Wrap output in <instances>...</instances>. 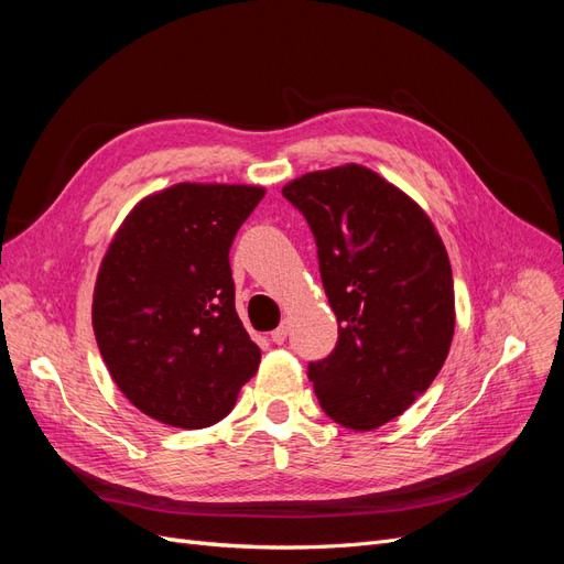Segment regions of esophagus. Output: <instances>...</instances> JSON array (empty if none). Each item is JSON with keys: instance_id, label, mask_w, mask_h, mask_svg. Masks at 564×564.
<instances>
[{"instance_id": "esophagus-1", "label": "esophagus", "mask_w": 564, "mask_h": 564, "mask_svg": "<svg viewBox=\"0 0 564 564\" xmlns=\"http://www.w3.org/2000/svg\"><path fill=\"white\" fill-rule=\"evenodd\" d=\"M286 334H289V319H282V324L280 327L270 334V340L272 344H278V346H282L284 340H286Z\"/></svg>"}]
</instances>
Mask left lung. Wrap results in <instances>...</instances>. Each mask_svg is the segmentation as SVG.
I'll list each match as a JSON object with an SVG mask.
<instances>
[{
	"label": "left lung",
	"instance_id": "left-lung-1",
	"mask_svg": "<svg viewBox=\"0 0 564 564\" xmlns=\"http://www.w3.org/2000/svg\"><path fill=\"white\" fill-rule=\"evenodd\" d=\"M282 195L315 235L338 319L329 357L308 365L324 414L373 431L429 390L454 336L445 245L419 204L360 164L294 178Z\"/></svg>",
	"mask_w": 564,
	"mask_h": 564
}]
</instances>
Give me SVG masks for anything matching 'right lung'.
<instances>
[{
    "mask_svg": "<svg viewBox=\"0 0 564 564\" xmlns=\"http://www.w3.org/2000/svg\"><path fill=\"white\" fill-rule=\"evenodd\" d=\"M259 185L176 183L141 199L100 263L91 322L124 398L174 429H207L253 377L261 350L235 311L230 247Z\"/></svg>",
    "mask_w": 564,
    "mask_h": 564,
    "instance_id": "add662e5",
    "label": "right lung"
}]
</instances>
